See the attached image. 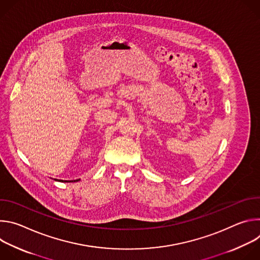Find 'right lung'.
Wrapping results in <instances>:
<instances>
[{"label":"right lung","mask_w":260,"mask_h":260,"mask_svg":"<svg viewBox=\"0 0 260 260\" xmlns=\"http://www.w3.org/2000/svg\"><path fill=\"white\" fill-rule=\"evenodd\" d=\"M55 181H60V182H77V181H79L80 179H78V180H72V181H67V180H57V179H54Z\"/></svg>","instance_id":"1"}]
</instances>
